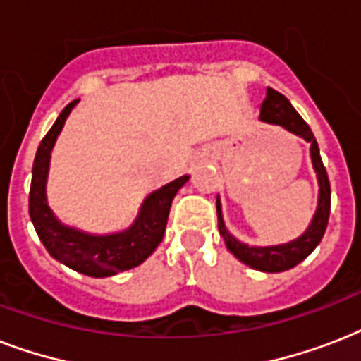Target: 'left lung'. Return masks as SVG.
Masks as SVG:
<instances>
[{"mask_svg":"<svg viewBox=\"0 0 361 361\" xmlns=\"http://www.w3.org/2000/svg\"><path fill=\"white\" fill-rule=\"evenodd\" d=\"M260 120L266 123L281 125L283 129L296 136H302L303 140L311 144V161H313V169L317 172V180H319V206L313 215V221L302 236L296 238L294 241L283 243V245H271V247H252L247 243H241L240 240L232 236L231 232L226 231L223 214H221V202L217 198V219H219V232L223 240H225L228 251L240 260L255 269L266 271V274H277V271H285L305 260V258L314 251V247L319 245L322 236H324L328 219H330V202H331V191H330V180L326 174L324 164L320 159L319 144L314 140V135L309 129V125L303 121V118L298 114L290 101L283 95V93L275 92L274 87L266 90V99L260 104Z\"/></svg>","mask_w":361,"mask_h":361,"instance_id":"left-lung-1","label":"left lung"}]
</instances>
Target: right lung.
<instances>
[{"mask_svg": "<svg viewBox=\"0 0 361 361\" xmlns=\"http://www.w3.org/2000/svg\"><path fill=\"white\" fill-rule=\"evenodd\" d=\"M76 103L78 99L61 110L52 129L48 130L37 147L31 170L30 217L39 240L56 260L90 277H110L140 266L157 249L159 243L163 241L172 200L176 192L185 185L189 176H181L153 191L144 200L140 214L136 215L135 223L127 231L97 236L59 223L47 202L48 166L56 138Z\"/></svg>", "mask_w": 361, "mask_h": 361, "instance_id": "1", "label": "right lung"}]
</instances>
